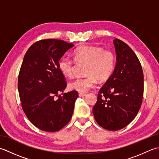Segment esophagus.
I'll return each instance as SVG.
<instances>
[{"label":"esophagus","mask_w":159,"mask_h":159,"mask_svg":"<svg viewBox=\"0 0 159 159\" xmlns=\"http://www.w3.org/2000/svg\"><path fill=\"white\" fill-rule=\"evenodd\" d=\"M79 97H84L86 96V93H79Z\"/></svg>","instance_id":"obj_1"}]
</instances>
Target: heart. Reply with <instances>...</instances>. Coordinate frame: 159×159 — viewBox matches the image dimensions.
Wrapping results in <instances>:
<instances>
[{
	"mask_svg": "<svg viewBox=\"0 0 159 159\" xmlns=\"http://www.w3.org/2000/svg\"><path fill=\"white\" fill-rule=\"evenodd\" d=\"M74 59L76 62L87 63L86 77L79 78L69 83V88L78 92L85 93L92 88L97 79L104 81L113 74L116 63V57L110 50H103L100 47L80 46L74 51ZM58 67L65 77L72 76L74 62L67 57L59 60Z\"/></svg>",
	"mask_w": 159,
	"mask_h": 159,
	"instance_id": "b5f03b06",
	"label": "heart"
}]
</instances>
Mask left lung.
I'll use <instances>...</instances> for the list:
<instances>
[{"instance_id":"obj_1","label":"left lung","mask_w":159,"mask_h":159,"mask_svg":"<svg viewBox=\"0 0 159 159\" xmlns=\"http://www.w3.org/2000/svg\"><path fill=\"white\" fill-rule=\"evenodd\" d=\"M116 64L113 74L98 94L93 109L97 123L109 130L126 127L136 117L142 103L143 73L139 60L126 43L113 40Z\"/></svg>"}]
</instances>
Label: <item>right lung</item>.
I'll return each instance as SVG.
<instances>
[{"mask_svg": "<svg viewBox=\"0 0 159 159\" xmlns=\"http://www.w3.org/2000/svg\"><path fill=\"white\" fill-rule=\"evenodd\" d=\"M74 46L62 40L43 39L33 43L24 57L18 80L22 107L29 121L43 131L61 130L72 116L79 96L74 90L63 93L67 85L58 63Z\"/></svg>", "mask_w": 159, "mask_h": 159, "instance_id": "1", "label": "right lung"}]
</instances>
